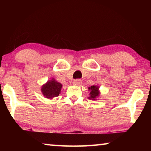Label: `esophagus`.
<instances>
[{
	"instance_id": "1",
	"label": "esophagus",
	"mask_w": 151,
	"mask_h": 151,
	"mask_svg": "<svg viewBox=\"0 0 151 151\" xmlns=\"http://www.w3.org/2000/svg\"><path fill=\"white\" fill-rule=\"evenodd\" d=\"M81 79H75V80L73 81V84H74V85H81Z\"/></svg>"
}]
</instances>
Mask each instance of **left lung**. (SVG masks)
Instances as JSON below:
<instances>
[{"mask_svg":"<svg viewBox=\"0 0 151 151\" xmlns=\"http://www.w3.org/2000/svg\"><path fill=\"white\" fill-rule=\"evenodd\" d=\"M88 89L91 91L90 93V97L89 99H93V100H95V98L99 96V87L97 86H91V87H88Z\"/></svg>","mask_w":151,"mask_h":151,"instance_id":"obj_1","label":"left lung"}]
</instances>
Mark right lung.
<instances>
[{
  "instance_id": "1",
  "label": "right lung",
  "mask_w": 151,
  "mask_h": 151,
  "mask_svg": "<svg viewBox=\"0 0 151 151\" xmlns=\"http://www.w3.org/2000/svg\"><path fill=\"white\" fill-rule=\"evenodd\" d=\"M62 85L55 80L49 81L47 84L42 86V93L46 98L52 99L57 97L60 93Z\"/></svg>"
}]
</instances>
